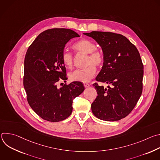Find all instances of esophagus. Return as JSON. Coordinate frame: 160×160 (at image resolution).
Instances as JSON below:
<instances>
[{"mask_svg":"<svg viewBox=\"0 0 160 160\" xmlns=\"http://www.w3.org/2000/svg\"><path fill=\"white\" fill-rule=\"evenodd\" d=\"M83 85H84V87H85V88L90 87V84H89V83H83Z\"/></svg>","mask_w":160,"mask_h":160,"instance_id":"1","label":"esophagus"}]
</instances>
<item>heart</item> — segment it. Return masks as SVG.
<instances>
[{
	"mask_svg": "<svg viewBox=\"0 0 160 160\" xmlns=\"http://www.w3.org/2000/svg\"><path fill=\"white\" fill-rule=\"evenodd\" d=\"M73 49L78 53L88 54L86 61L87 68L78 70L70 73L69 78L72 81L86 82L92 79L96 75L97 67L101 66L104 62V56L101 51L97 49V45L92 40L82 39L75 43ZM61 60L64 66L72 69L73 66V56L70 52L64 51L61 55Z\"/></svg>",
	"mask_w": 160,
	"mask_h": 160,
	"instance_id": "1",
	"label": "heart"
}]
</instances>
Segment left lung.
I'll return each instance as SVG.
<instances>
[{"label": "left lung", "mask_w": 160, "mask_h": 160, "mask_svg": "<svg viewBox=\"0 0 160 160\" xmlns=\"http://www.w3.org/2000/svg\"><path fill=\"white\" fill-rule=\"evenodd\" d=\"M83 34L94 39L103 52V66L96 80L111 85L106 88L93 84L98 96L91 104L92 111L102 120H120L133 110L142 94L144 66L140 54L122 35L106 32Z\"/></svg>", "instance_id": "8db88e82"}]
</instances>
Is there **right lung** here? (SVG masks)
<instances>
[{"label": "right lung", "instance_id": "obj_1", "mask_svg": "<svg viewBox=\"0 0 160 160\" xmlns=\"http://www.w3.org/2000/svg\"><path fill=\"white\" fill-rule=\"evenodd\" d=\"M80 35L65 28L47 30L38 35L25 58L23 85L32 109L51 122L65 120L72 112L73 100L85 89L80 82L58 88L60 79H68L61 55L66 43Z\"/></svg>", "mask_w": 160, "mask_h": 160}]
</instances>
